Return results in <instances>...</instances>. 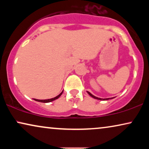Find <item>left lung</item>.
I'll list each match as a JSON object with an SVG mask.
<instances>
[{"mask_svg":"<svg viewBox=\"0 0 149 149\" xmlns=\"http://www.w3.org/2000/svg\"><path fill=\"white\" fill-rule=\"evenodd\" d=\"M87 93H88V94L90 95V96H91L92 97H93V98H95V99H97V100H109V99H113V98H114V97H110V98H104V99H103V98H100V97H95V95H92L91 94V93H90V92H89V91H87Z\"/></svg>","mask_w":149,"mask_h":149,"instance_id":"1","label":"left lung"}]
</instances>
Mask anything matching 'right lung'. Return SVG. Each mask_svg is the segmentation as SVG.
I'll list each match as a JSON object with an SVG mask.
<instances>
[{
  "label": "right lung",
  "mask_w": 149,
  "mask_h": 149,
  "mask_svg": "<svg viewBox=\"0 0 149 149\" xmlns=\"http://www.w3.org/2000/svg\"><path fill=\"white\" fill-rule=\"evenodd\" d=\"M62 93H63V91H62V92H61L58 95H57L56 97H53V98H51V99H47V100H37V99H34V100H35V101H38V102H44V103L50 102H52V101L55 100L59 98V97H60V95L62 94Z\"/></svg>",
  "instance_id": "add662e5"
}]
</instances>
